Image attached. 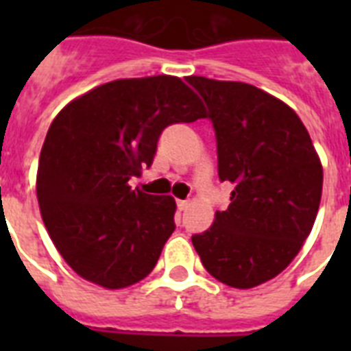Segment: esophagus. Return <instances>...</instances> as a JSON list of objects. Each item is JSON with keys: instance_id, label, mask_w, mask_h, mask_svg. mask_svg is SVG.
I'll use <instances>...</instances> for the list:
<instances>
[{"instance_id": "obj_1", "label": "esophagus", "mask_w": 351, "mask_h": 351, "mask_svg": "<svg viewBox=\"0 0 351 351\" xmlns=\"http://www.w3.org/2000/svg\"><path fill=\"white\" fill-rule=\"evenodd\" d=\"M176 206H178L180 211H184V209L189 208V200H176Z\"/></svg>"}]
</instances>
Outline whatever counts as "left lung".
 I'll return each instance as SVG.
<instances>
[{"instance_id": "8db88e82", "label": "left lung", "mask_w": 351, "mask_h": 351, "mask_svg": "<svg viewBox=\"0 0 351 351\" xmlns=\"http://www.w3.org/2000/svg\"><path fill=\"white\" fill-rule=\"evenodd\" d=\"M208 104L217 134L220 180L231 204L193 234L204 267L231 288L277 277L311 233L322 195V164L297 112L242 82L189 76Z\"/></svg>"}]
</instances>
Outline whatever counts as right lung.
I'll return each instance as SVG.
<instances>
[{"instance_id": "obj_1", "label": "right lung", "mask_w": 351, "mask_h": 351, "mask_svg": "<svg viewBox=\"0 0 351 351\" xmlns=\"http://www.w3.org/2000/svg\"><path fill=\"white\" fill-rule=\"evenodd\" d=\"M206 118L176 76L123 78L74 98L52 120L36 193L52 244L80 277L107 289L153 271L175 231V198L131 189L165 127Z\"/></svg>"}]
</instances>
